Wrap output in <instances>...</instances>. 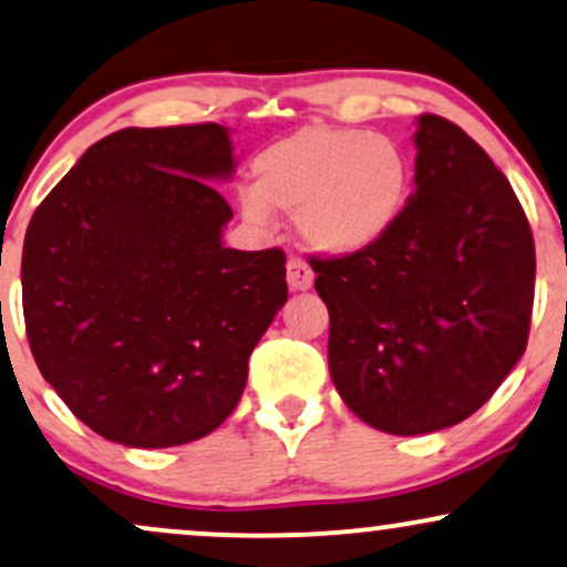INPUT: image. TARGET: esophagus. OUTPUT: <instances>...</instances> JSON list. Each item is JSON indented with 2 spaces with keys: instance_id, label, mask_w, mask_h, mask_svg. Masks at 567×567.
Returning <instances> with one entry per match:
<instances>
[{
  "instance_id": "34e87169",
  "label": "esophagus",
  "mask_w": 567,
  "mask_h": 567,
  "mask_svg": "<svg viewBox=\"0 0 567 567\" xmlns=\"http://www.w3.org/2000/svg\"><path fill=\"white\" fill-rule=\"evenodd\" d=\"M288 285L290 290H309L313 285V271L303 258H290L288 261Z\"/></svg>"
}]
</instances>
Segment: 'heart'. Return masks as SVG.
I'll return each instance as SVG.
<instances>
[{"label":"heart","mask_w":567,"mask_h":567,"mask_svg":"<svg viewBox=\"0 0 567 567\" xmlns=\"http://www.w3.org/2000/svg\"><path fill=\"white\" fill-rule=\"evenodd\" d=\"M409 193L412 163L391 136L311 124L256 155L240 208L256 224L269 221L271 208L296 214L311 250L353 256L391 235Z\"/></svg>","instance_id":"obj_1"}]
</instances>
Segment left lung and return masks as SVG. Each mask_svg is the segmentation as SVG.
I'll use <instances>...</instances> for the list:
<instances>
[{
    "label": "left lung",
    "instance_id": "8db88e82",
    "mask_svg": "<svg viewBox=\"0 0 567 567\" xmlns=\"http://www.w3.org/2000/svg\"><path fill=\"white\" fill-rule=\"evenodd\" d=\"M414 195L353 256H311L330 311V374L346 406L393 435L478 412L523 357L536 250L507 176L460 126L425 113Z\"/></svg>",
    "mask_w": 567,
    "mask_h": 567
}]
</instances>
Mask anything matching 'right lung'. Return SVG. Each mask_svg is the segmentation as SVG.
I'll return each mask as SVG.
<instances>
[{"label":"right lung","instance_id":"add662e5","mask_svg":"<svg viewBox=\"0 0 567 567\" xmlns=\"http://www.w3.org/2000/svg\"><path fill=\"white\" fill-rule=\"evenodd\" d=\"M235 172L218 124L121 128L31 216L25 336L39 372L102 439L166 449L216 431L288 301L285 254L224 248Z\"/></svg>","mask_w":567,"mask_h":567}]
</instances>
